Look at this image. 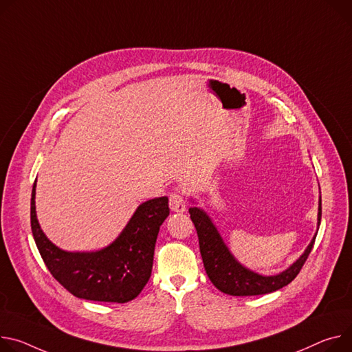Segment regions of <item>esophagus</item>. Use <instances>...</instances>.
<instances>
[{
	"mask_svg": "<svg viewBox=\"0 0 352 352\" xmlns=\"http://www.w3.org/2000/svg\"><path fill=\"white\" fill-rule=\"evenodd\" d=\"M170 208L174 212H184L185 210V199L184 195L179 192V190H175V192L170 194Z\"/></svg>",
	"mask_w": 352,
	"mask_h": 352,
	"instance_id": "1",
	"label": "esophagus"
}]
</instances>
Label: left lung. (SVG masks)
I'll use <instances>...</instances> for the list:
<instances>
[{
	"mask_svg": "<svg viewBox=\"0 0 352 352\" xmlns=\"http://www.w3.org/2000/svg\"><path fill=\"white\" fill-rule=\"evenodd\" d=\"M189 214L198 233L204 267L210 282L219 291L232 296L265 295L275 292L287 283H291L305 265L317 236L316 233L311 243L302 254V257L291 268H287L286 271L274 276H263L245 270L233 258V255L230 254L225 243H223L216 228L212 225L210 219L206 216L205 212L198 208H189ZM317 219L318 226H320L322 201L320 205H318Z\"/></svg>",
	"mask_w": 352,
	"mask_h": 352,
	"instance_id": "obj_1",
	"label": "left lung"
}]
</instances>
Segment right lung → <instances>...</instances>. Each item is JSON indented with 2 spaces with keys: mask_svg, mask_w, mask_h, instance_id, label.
Masks as SVG:
<instances>
[{
  "mask_svg": "<svg viewBox=\"0 0 352 352\" xmlns=\"http://www.w3.org/2000/svg\"><path fill=\"white\" fill-rule=\"evenodd\" d=\"M35 186L30 199V226L36 247L53 278L80 298L126 303L135 299L150 279L160 226L170 214L168 198L142 204L120 236L95 252H67L57 248L41 230L35 212Z\"/></svg>",
  "mask_w": 352,
  "mask_h": 352,
  "instance_id": "1",
  "label": "right lung"
}]
</instances>
